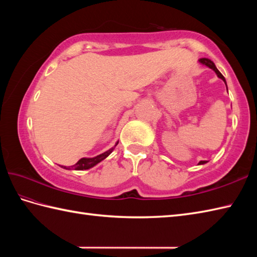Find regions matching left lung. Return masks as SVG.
I'll use <instances>...</instances> for the list:
<instances>
[{"mask_svg":"<svg viewBox=\"0 0 257 257\" xmlns=\"http://www.w3.org/2000/svg\"><path fill=\"white\" fill-rule=\"evenodd\" d=\"M199 63L200 64H202V65H205L206 67H209V68H211L212 70H214L215 72V74L217 75V77L219 78H221L223 81H224L225 83V85H226V80H225V78H224V76H223L220 72H219V69L216 68V66H215V64L213 63L211 59H209V58H200L199 59ZM226 89H227V86H226ZM207 161H200L198 165H204V163H206Z\"/></svg>","mask_w":257,"mask_h":257,"instance_id":"8db88e82","label":"left lung"}]
</instances>
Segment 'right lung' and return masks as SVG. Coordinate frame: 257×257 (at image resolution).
Listing matches in <instances>:
<instances>
[{
    "label": "right lung",
    "instance_id": "obj_1",
    "mask_svg": "<svg viewBox=\"0 0 257 257\" xmlns=\"http://www.w3.org/2000/svg\"><path fill=\"white\" fill-rule=\"evenodd\" d=\"M118 143H119V141H117L116 145H114V147L118 145ZM114 147H113V148H111V149L107 150L106 152H103V154L98 155V156H96L94 158H81V159L77 163H76V165L72 166L70 168H66V167H64V166H62V168L67 169V170H70V169H74V170H87V169H90L92 167H95L100 161H102L103 159H106V158L113 151Z\"/></svg>",
    "mask_w": 257,
    "mask_h": 257
}]
</instances>
